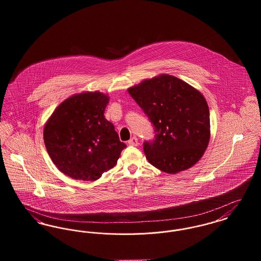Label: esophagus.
I'll use <instances>...</instances> for the list:
<instances>
[{
	"mask_svg": "<svg viewBox=\"0 0 261 261\" xmlns=\"http://www.w3.org/2000/svg\"><path fill=\"white\" fill-rule=\"evenodd\" d=\"M138 139H137L136 137H133V138H131L129 141H128V145H130V146H134V147H136L138 146Z\"/></svg>",
	"mask_w": 261,
	"mask_h": 261,
	"instance_id": "1",
	"label": "esophagus"
}]
</instances>
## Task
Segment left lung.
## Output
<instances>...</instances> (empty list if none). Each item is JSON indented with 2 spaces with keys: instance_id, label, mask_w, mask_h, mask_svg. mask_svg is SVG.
I'll use <instances>...</instances> for the list:
<instances>
[{
  "instance_id": "obj_1",
  "label": "left lung",
  "mask_w": 261,
  "mask_h": 261,
  "mask_svg": "<svg viewBox=\"0 0 261 261\" xmlns=\"http://www.w3.org/2000/svg\"><path fill=\"white\" fill-rule=\"evenodd\" d=\"M128 93L154 126V140L144 143L151 165L176 174L199 162L211 139L210 109L199 90L161 74L128 88Z\"/></svg>"
}]
</instances>
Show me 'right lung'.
I'll return each instance as SVG.
<instances>
[{"instance_id":"obj_1","label":"right lung","mask_w":261,"mask_h":261,"mask_svg":"<svg viewBox=\"0 0 261 261\" xmlns=\"http://www.w3.org/2000/svg\"><path fill=\"white\" fill-rule=\"evenodd\" d=\"M107 94L83 92L64 99L44 126V143L51 162L62 173L95 181L112 168L124 143L105 117Z\"/></svg>"}]
</instances>
